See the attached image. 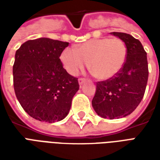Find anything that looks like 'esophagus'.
<instances>
[{
    "instance_id": "obj_1",
    "label": "esophagus",
    "mask_w": 160,
    "mask_h": 160,
    "mask_svg": "<svg viewBox=\"0 0 160 160\" xmlns=\"http://www.w3.org/2000/svg\"><path fill=\"white\" fill-rule=\"evenodd\" d=\"M85 82H86V79H84V78H80L79 79V84H80V86L85 83Z\"/></svg>"
}]
</instances>
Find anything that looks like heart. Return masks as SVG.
Wrapping results in <instances>:
<instances>
[{
  "label": "heart",
  "mask_w": 160,
  "mask_h": 160,
  "mask_svg": "<svg viewBox=\"0 0 160 160\" xmlns=\"http://www.w3.org/2000/svg\"><path fill=\"white\" fill-rule=\"evenodd\" d=\"M127 56V45L122 40L102 38L87 41L74 49L67 48L60 58L65 69L72 75L78 74L88 63L98 80H108L120 73Z\"/></svg>",
  "instance_id": "heart-1"
}]
</instances>
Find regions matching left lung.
Segmentation results:
<instances>
[{
    "instance_id": "8db88e82",
    "label": "left lung",
    "mask_w": 160,
    "mask_h": 160,
    "mask_svg": "<svg viewBox=\"0 0 160 160\" xmlns=\"http://www.w3.org/2000/svg\"><path fill=\"white\" fill-rule=\"evenodd\" d=\"M123 41L128 56L120 73L97 82L92 104L98 116L118 119L131 114L143 98L148 80L147 52L141 42L129 34L111 32Z\"/></svg>"
}]
</instances>
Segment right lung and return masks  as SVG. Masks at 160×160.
I'll list each match as a JSON object with an SVG mask.
<instances>
[{
	"instance_id": "right-lung-1",
	"label": "right lung",
	"mask_w": 160,
	"mask_h": 160,
	"mask_svg": "<svg viewBox=\"0 0 160 160\" xmlns=\"http://www.w3.org/2000/svg\"><path fill=\"white\" fill-rule=\"evenodd\" d=\"M69 42L47 38L28 40L17 49L13 87L19 104L36 120L55 122L69 112L78 78L63 68L60 56Z\"/></svg>"
}]
</instances>
